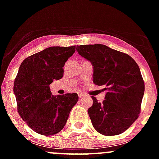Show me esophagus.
Listing matches in <instances>:
<instances>
[{
    "label": "esophagus",
    "mask_w": 159,
    "mask_h": 159,
    "mask_svg": "<svg viewBox=\"0 0 159 159\" xmlns=\"http://www.w3.org/2000/svg\"><path fill=\"white\" fill-rule=\"evenodd\" d=\"M83 96H84V94H83V93H81V92L78 93V97H79L80 98H82Z\"/></svg>",
    "instance_id": "esophagus-1"
}]
</instances>
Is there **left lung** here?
<instances>
[{"instance_id":"8db88e82","label":"left lung","mask_w":159,"mask_h":159,"mask_svg":"<svg viewBox=\"0 0 159 159\" xmlns=\"http://www.w3.org/2000/svg\"><path fill=\"white\" fill-rule=\"evenodd\" d=\"M76 50L92 65L94 84L107 91L102 103L91 97L88 112L93 127L104 135L121 134L140 113L145 84L139 65L129 54L104 44L78 45Z\"/></svg>"}]
</instances>
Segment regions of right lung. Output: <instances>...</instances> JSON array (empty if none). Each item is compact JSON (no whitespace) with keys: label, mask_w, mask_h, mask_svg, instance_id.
I'll use <instances>...</instances> for the list:
<instances>
[{"label":"right lung","mask_w":159,"mask_h":159,"mask_svg":"<svg viewBox=\"0 0 159 159\" xmlns=\"http://www.w3.org/2000/svg\"><path fill=\"white\" fill-rule=\"evenodd\" d=\"M75 51L71 47H50L25 58L14 83L17 111L35 132L52 135L63 129L76 93L52 95L50 84L63 77L65 62Z\"/></svg>","instance_id":"1"}]
</instances>
